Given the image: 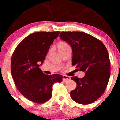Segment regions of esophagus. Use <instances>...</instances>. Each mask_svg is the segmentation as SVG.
I'll return each instance as SVG.
<instances>
[{"label": "esophagus", "instance_id": "obj_1", "mask_svg": "<svg viewBox=\"0 0 120 120\" xmlns=\"http://www.w3.org/2000/svg\"><path fill=\"white\" fill-rule=\"evenodd\" d=\"M70 79H71V78H70L69 77L67 76V75H63V80L65 82H67V81H69Z\"/></svg>", "mask_w": 120, "mask_h": 120}]
</instances>
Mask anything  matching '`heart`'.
I'll return each mask as SVG.
<instances>
[{"label":"heart","instance_id":"obj_1","mask_svg":"<svg viewBox=\"0 0 120 120\" xmlns=\"http://www.w3.org/2000/svg\"><path fill=\"white\" fill-rule=\"evenodd\" d=\"M57 47L58 50L61 52V53H63L64 51H65L67 49L70 48L69 46L68 43H67L65 42H59L57 43Z\"/></svg>","mask_w":120,"mask_h":120}]
</instances>
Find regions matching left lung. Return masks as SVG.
Listing matches in <instances>:
<instances>
[{
	"label": "left lung",
	"instance_id": "1",
	"mask_svg": "<svg viewBox=\"0 0 120 120\" xmlns=\"http://www.w3.org/2000/svg\"><path fill=\"white\" fill-rule=\"evenodd\" d=\"M60 37L72 48L73 65L85 72L82 78L71 77L77 86L71 92V97L79 104L94 103L104 93L109 79L108 51L101 41L86 33L63 31Z\"/></svg>",
	"mask_w": 120,
	"mask_h": 120
}]
</instances>
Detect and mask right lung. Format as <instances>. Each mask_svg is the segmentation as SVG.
Masks as SVG:
<instances>
[{"label": "right lung", "instance_id": "add662e5", "mask_svg": "<svg viewBox=\"0 0 120 120\" xmlns=\"http://www.w3.org/2000/svg\"><path fill=\"white\" fill-rule=\"evenodd\" d=\"M60 31L35 32L24 38L15 49L11 58L12 78L23 96L35 103H43L51 98L52 86L61 82L60 74L47 75L39 68L49 47Z\"/></svg>", "mask_w": 120, "mask_h": 120}]
</instances>
